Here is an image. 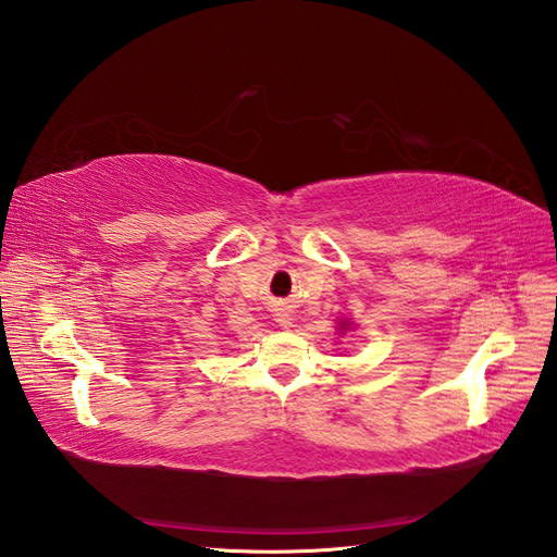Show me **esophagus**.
<instances>
[{
    "instance_id": "esophagus-1",
    "label": "esophagus",
    "mask_w": 557,
    "mask_h": 557,
    "mask_svg": "<svg viewBox=\"0 0 557 557\" xmlns=\"http://www.w3.org/2000/svg\"><path fill=\"white\" fill-rule=\"evenodd\" d=\"M277 322H282V324H287L289 322V317L287 314H280V320Z\"/></svg>"
}]
</instances>
